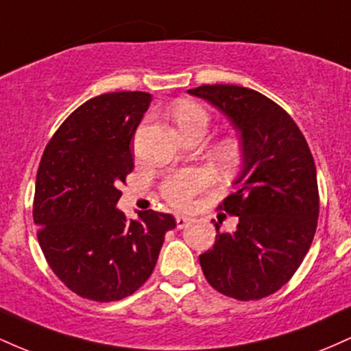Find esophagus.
I'll return each instance as SVG.
<instances>
[{
	"instance_id": "34e87169",
	"label": "esophagus",
	"mask_w": 351,
	"mask_h": 351,
	"mask_svg": "<svg viewBox=\"0 0 351 351\" xmlns=\"http://www.w3.org/2000/svg\"><path fill=\"white\" fill-rule=\"evenodd\" d=\"M189 223H191V217H188V216H176V228H178V229L186 228Z\"/></svg>"
}]
</instances>
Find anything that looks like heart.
<instances>
[{
	"label": "heart",
	"instance_id": "obj_1",
	"mask_svg": "<svg viewBox=\"0 0 351 351\" xmlns=\"http://www.w3.org/2000/svg\"><path fill=\"white\" fill-rule=\"evenodd\" d=\"M173 119L181 130V134L191 130H203L206 134V128L209 123V115L203 107L196 104L184 102L180 104L173 112ZM237 150L232 143H224L221 147V156L226 162H232L236 158ZM209 178L206 171L199 168H188L173 173L162 183V195L168 203L176 208H188L191 204L193 196L196 193L203 191L208 186Z\"/></svg>",
	"mask_w": 351,
	"mask_h": 351
}]
</instances>
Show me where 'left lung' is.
I'll use <instances>...</instances> for the list:
<instances>
[{
	"instance_id": "left-lung-1",
	"label": "left lung",
	"mask_w": 351,
	"mask_h": 351,
	"mask_svg": "<svg viewBox=\"0 0 351 351\" xmlns=\"http://www.w3.org/2000/svg\"><path fill=\"white\" fill-rule=\"evenodd\" d=\"M231 120L241 135L236 191L219 204L239 217L199 256L211 287L237 300H259L287 284L308 252L318 219L317 170L307 140L280 106L247 87L189 88Z\"/></svg>"
}]
</instances>
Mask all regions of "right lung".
I'll list each match as a JSON object with an SVG mask.
<instances>
[{
	"label": "right lung",
	"mask_w": 351,
	"mask_h": 351,
	"mask_svg": "<svg viewBox=\"0 0 351 351\" xmlns=\"http://www.w3.org/2000/svg\"><path fill=\"white\" fill-rule=\"evenodd\" d=\"M152 95L112 92L87 100L64 120L43 153L33 204L38 241L67 289L95 302L122 300L147 282L171 215L117 209L134 170L130 140Z\"/></svg>",
	"instance_id": "add662e5"
}]
</instances>
